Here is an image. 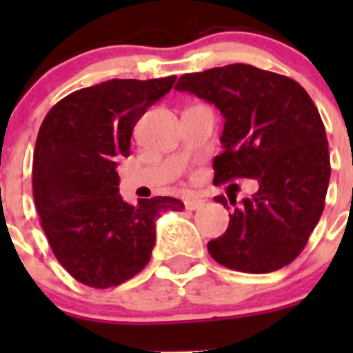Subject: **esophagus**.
<instances>
[{
  "mask_svg": "<svg viewBox=\"0 0 353 353\" xmlns=\"http://www.w3.org/2000/svg\"><path fill=\"white\" fill-rule=\"evenodd\" d=\"M203 203H205V199L193 196V198H188L186 201H184V205H186V210H198Z\"/></svg>",
  "mask_w": 353,
  "mask_h": 353,
  "instance_id": "34e87169",
  "label": "esophagus"
}]
</instances>
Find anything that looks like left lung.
Listing matches in <instances>:
<instances>
[{
    "label": "left lung",
    "mask_w": 353,
    "mask_h": 353,
    "mask_svg": "<svg viewBox=\"0 0 353 353\" xmlns=\"http://www.w3.org/2000/svg\"><path fill=\"white\" fill-rule=\"evenodd\" d=\"M174 88L225 117L213 183L245 177L259 184L229 215L225 234L208 243L212 258L244 273L287 266L318 225L328 191V140L314 102L292 78L243 63L183 74ZM215 201L227 206L222 194Z\"/></svg>",
    "instance_id": "left-lung-1"
}]
</instances>
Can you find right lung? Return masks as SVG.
Wrapping results in <instances>:
<instances>
[{
    "label": "right lung",
    "mask_w": 353,
    "mask_h": 353,
    "mask_svg": "<svg viewBox=\"0 0 353 353\" xmlns=\"http://www.w3.org/2000/svg\"><path fill=\"white\" fill-rule=\"evenodd\" d=\"M174 81L114 78L66 95L42 121L32 163L35 208L54 256L83 285L133 279L150 261L160 213L184 208L170 196L130 205L116 172L134 124Z\"/></svg>",
    "instance_id": "1"
}]
</instances>
